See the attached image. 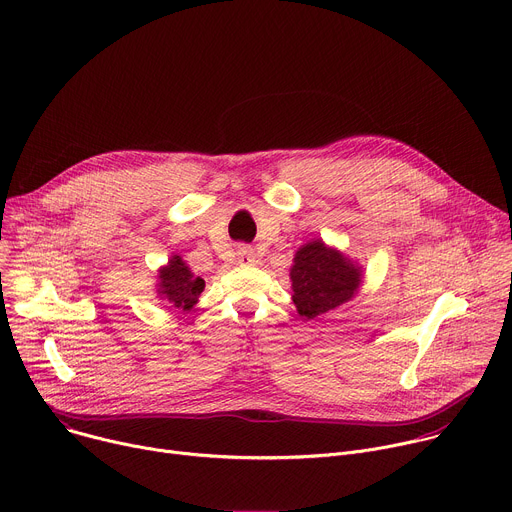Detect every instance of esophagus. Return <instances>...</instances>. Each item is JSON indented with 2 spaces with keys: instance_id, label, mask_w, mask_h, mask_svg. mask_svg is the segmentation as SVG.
Returning <instances> with one entry per match:
<instances>
[{
  "instance_id": "esophagus-1",
  "label": "esophagus",
  "mask_w": 512,
  "mask_h": 512,
  "mask_svg": "<svg viewBox=\"0 0 512 512\" xmlns=\"http://www.w3.org/2000/svg\"><path fill=\"white\" fill-rule=\"evenodd\" d=\"M237 261L241 265H255L259 259H257V253L251 247H239L237 249Z\"/></svg>"
}]
</instances>
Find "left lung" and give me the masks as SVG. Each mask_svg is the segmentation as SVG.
I'll use <instances>...</instances> for the list:
<instances>
[{
    "instance_id": "left-lung-1",
    "label": "left lung",
    "mask_w": 512,
    "mask_h": 512,
    "mask_svg": "<svg viewBox=\"0 0 512 512\" xmlns=\"http://www.w3.org/2000/svg\"><path fill=\"white\" fill-rule=\"evenodd\" d=\"M291 300L306 320L348 304L362 285V265L322 239H312L294 255L289 269Z\"/></svg>"
}]
</instances>
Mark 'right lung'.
Instances as JSON below:
<instances>
[{
  "label": "right lung",
  "mask_w": 512,
  "mask_h": 512,
  "mask_svg": "<svg viewBox=\"0 0 512 512\" xmlns=\"http://www.w3.org/2000/svg\"><path fill=\"white\" fill-rule=\"evenodd\" d=\"M204 291V279L194 275L180 255H172L166 265L158 269L156 294L170 308L190 312Z\"/></svg>",
  "instance_id": "right-lung-1"
}]
</instances>
